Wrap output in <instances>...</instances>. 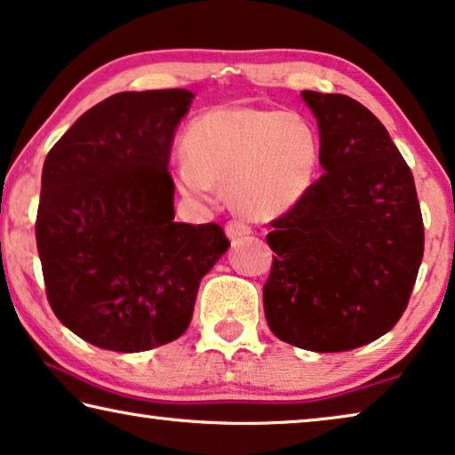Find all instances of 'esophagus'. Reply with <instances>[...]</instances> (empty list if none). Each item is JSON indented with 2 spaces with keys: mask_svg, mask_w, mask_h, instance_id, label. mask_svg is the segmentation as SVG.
Returning a JSON list of instances; mask_svg holds the SVG:
<instances>
[{
  "mask_svg": "<svg viewBox=\"0 0 455 455\" xmlns=\"http://www.w3.org/2000/svg\"><path fill=\"white\" fill-rule=\"evenodd\" d=\"M225 230H227L228 239H233V241L241 239V236H244V235H251V227L247 225V222H244V220H239V219L228 220V222H227V227H225Z\"/></svg>",
  "mask_w": 455,
  "mask_h": 455,
  "instance_id": "obj_1",
  "label": "esophagus"
}]
</instances>
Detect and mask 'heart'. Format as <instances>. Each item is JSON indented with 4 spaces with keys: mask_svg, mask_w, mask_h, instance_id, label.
<instances>
[{
    "mask_svg": "<svg viewBox=\"0 0 455 455\" xmlns=\"http://www.w3.org/2000/svg\"><path fill=\"white\" fill-rule=\"evenodd\" d=\"M172 168L178 194L212 206L228 188L235 206L255 219L279 216L312 188L320 168V135L295 111L233 105L194 117Z\"/></svg>",
    "mask_w": 455,
    "mask_h": 455,
    "instance_id": "1",
    "label": "heart"
}]
</instances>
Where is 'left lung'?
<instances>
[{
  "label": "left lung",
  "instance_id": "obj_1",
  "mask_svg": "<svg viewBox=\"0 0 455 455\" xmlns=\"http://www.w3.org/2000/svg\"><path fill=\"white\" fill-rule=\"evenodd\" d=\"M318 119L323 174L267 235L265 318L279 340L344 352L405 312L423 259V219L407 162L385 125L346 95L301 92Z\"/></svg>",
  "mask_w": 455,
  "mask_h": 455
}]
</instances>
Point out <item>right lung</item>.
<instances>
[{
    "instance_id": "add662e5",
    "label": "right lung",
    "mask_w": 455,
    "mask_h": 455,
    "mask_svg": "<svg viewBox=\"0 0 455 455\" xmlns=\"http://www.w3.org/2000/svg\"><path fill=\"white\" fill-rule=\"evenodd\" d=\"M186 89L117 92L75 121L42 168L36 244L50 307L92 346L143 352L188 328L219 225L174 220L168 172Z\"/></svg>"
}]
</instances>
